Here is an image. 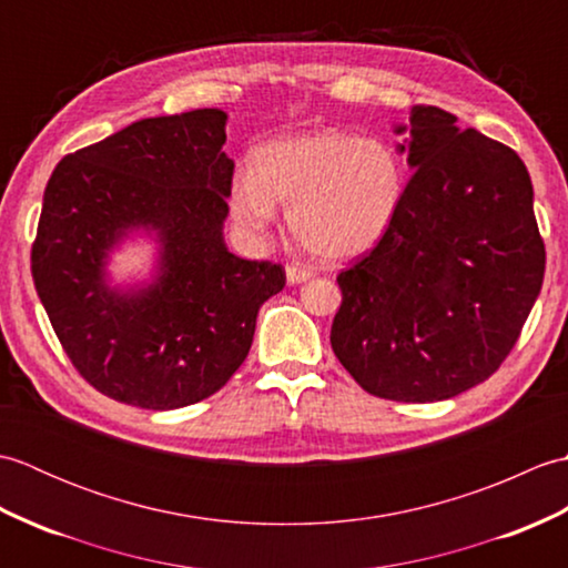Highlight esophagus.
<instances>
[{
  "label": "esophagus",
  "mask_w": 568,
  "mask_h": 568,
  "mask_svg": "<svg viewBox=\"0 0 568 568\" xmlns=\"http://www.w3.org/2000/svg\"><path fill=\"white\" fill-rule=\"evenodd\" d=\"M285 275H287V283L291 285H300V283H307L312 277V271L305 268V265H285Z\"/></svg>",
  "instance_id": "obj_1"
}]
</instances>
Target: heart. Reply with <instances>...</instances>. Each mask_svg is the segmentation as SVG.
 Wrapping results in <instances>:
<instances>
[{"instance_id":"obj_1","label":"heart","mask_w":568,"mask_h":568,"mask_svg":"<svg viewBox=\"0 0 568 568\" xmlns=\"http://www.w3.org/2000/svg\"><path fill=\"white\" fill-rule=\"evenodd\" d=\"M407 190V168L393 143L346 131H307L261 143L251 173L229 195L234 222L261 234L287 207L300 246L324 261H348L388 234Z\"/></svg>"}]
</instances>
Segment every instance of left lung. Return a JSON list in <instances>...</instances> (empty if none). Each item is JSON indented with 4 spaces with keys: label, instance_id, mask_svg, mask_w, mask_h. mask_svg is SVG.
I'll return each mask as SVG.
<instances>
[{
    "label": "left lung",
    "instance_id": "8db88e82",
    "mask_svg": "<svg viewBox=\"0 0 568 568\" xmlns=\"http://www.w3.org/2000/svg\"><path fill=\"white\" fill-rule=\"evenodd\" d=\"M395 134L415 173L388 234L336 277L332 348L371 395L437 403L510 354L545 281V244L513 149L427 104Z\"/></svg>",
    "mask_w": 568,
    "mask_h": 568
}]
</instances>
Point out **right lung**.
Listing matches in <instances>:
<instances>
[{
	"instance_id": "add662e5",
	"label": "right lung",
	"mask_w": 568,
	"mask_h": 568,
	"mask_svg": "<svg viewBox=\"0 0 568 568\" xmlns=\"http://www.w3.org/2000/svg\"><path fill=\"white\" fill-rule=\"evenodd\" d=\"M226 112L141 119L65 155L43 192L33 285L80 376L112 400L175 409L216 393L244 364L283 265L224 244L234 161ZM156 244L149 282L105 271L126 237Z\"/></svg>"
}]
</instances>
